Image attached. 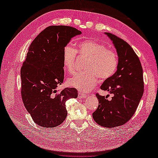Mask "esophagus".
I'll return each instance as SVG.
<instances>
[{
    "instance_id": "esophagus-1",
    "label": "esophagus",
    "mask_w": 158,
    "mask_h": 158,
    "mask_svg": "<svg viewBox=\"0 0 158 158\" xmlns=\"http://www.w3.org/2000/svg\"><path fill=\"white\" fill-rule=\"evenodd\" d=\"M78 97H79V98H80V99H82V98H86V97H87V95H86V94H83V93H81V92H79Z\"/></svg>"
}]
</instances>
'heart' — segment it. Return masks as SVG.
Wrapping results in <instances>:
<instances>
[{
    "instance_id": "1",
    "label": "heart",
    "mask_w": 158,
    "mask_h": 158,
    "mask_svg": "<svg viewBox=\"0 0 158 158\" xmlns=\"http://www.w3.org/2000/svg\"><path fill=\"white\" fill-rule=\"evenodd\" d=\"M76 53L80 58L86 59L83 65L85 71L69 79L67 83L80 92L91 91L98 83V77L102 81L108 79L116 71L118 65L116 53L106 49L101 43L88 39L77 43L75 49L70 45L64 47L62 63L67 73L74 72Z\"/></svg>"
}]
</instances>
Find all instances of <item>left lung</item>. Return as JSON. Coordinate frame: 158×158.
<instances>
[{
  "label": "left lung",
  "instance_id": "1",
  "mask_svg": "<svg viewBox=\"0 0 158 158\" xmlns=\"http://www.w3.org/2000/svg\"><path fill=\"white\" fill-rule=\"evenodd\" d=\"M118 56L116 72L103 82L100 89L113 94L110 100L97 94L98 108L92 113L100 126L113 127L123 125L135 114L144 92L143 68L139 57L128 43L105 32Z\"/></svg>",
  "mask_w": 158,
  "mask_h": 158
}]
</instances>
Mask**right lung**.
<instances>
[{"label":"right lung","instance_id":"add662e5","mask_svg":"<svg viewBox=\"0 0 158 158\" xmlns=\"http://www.w3.org/2000/svg\"><path fill=\"white\" fill-rule=\"evenodd\" d=\"M81 34L68 26H50L34 39L21 69L22 98L35 123L44 127L61 124L67 116L66 102L77 98L75 88L58 92L64 81L62 53L74 36Z\"/></svg>","mask_w":158,"mask_h":158}]
</instances>
